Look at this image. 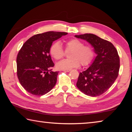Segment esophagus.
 I'll list each match as a JSON object with an SVG mask.
<instances>
[{
	"label": "esophagus",
	"instance_id": "obj_1",
	"mask_svg": "<svg viewBox=\"0 0 132 132\" xmlns=\"http://www.w3.org/2000/svg\"><path fill=\"white\" fill-rule=\"evenodd\" d=\"M64 71H66V72H69V71H70V70H64Z\"/></svg>",
	"mask_w": 132,
	"mask_h": 132
}]
</instances>
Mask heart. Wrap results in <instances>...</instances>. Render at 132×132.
I'll list each match as a JSON object with an SVG mask.
<instances>
[{
	"label": "heart",
	"instance_id": "heart-1",
	"mask_svg": "<svg viewBox=\"0 0 132 132\" xmlns=\"http://www.w3.org/2000/svg\"><path fill=\"white\" fill-rule=\"evenodd\" d=\"M66 52L71 51L69 55L70 57L58 62L56 68L59 70H70L77 68L80 63L82 66H87L91 63L95 55L93 47L90 45H84V42L78 39H71L65 43ZM50 53L56 60L62 59L65 54L61 44L59 41L55 42L50 49Z\"/></svg>",
	"mask_w": 132,
	"mask_h": 132
}]
</instances>
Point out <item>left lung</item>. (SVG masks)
Returning a JSON list of instances; mask_svg holds the SVG:
<instances>
[{"label": "left lung", "instance_id": "obj_1", "mask_svg": "<svg viewBox=\"0 0 132 132\" xmlns=\"http://www.w3.org/2000/svg\"><path fill=\"white\" fill-rule=\"evenodd\" d=\"M89 42L97 55L91 66L79 74L76 86L84 94L96 97L111 87L118 76L120 59L111 42L93 34L75 35Z\"/></svg>", "mask_w": 132, "mask_h": 132}]
</instances>
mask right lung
Masks as SVG:
<instances>
[{"label":"right lung","mask_w":132,"mask_h":132,"mask_svg":"<svg viewBox=\"0 0 132 132\" xmlns=\"http://www.w3.org/2000/svg\"><path fill=\"white\" fill-rule=\"evenodd\" d=\"M64 32L48 31L36 34L23 44L17 56V75L22 86L28 93L41 96L52 90L59 71H52L54 63L50 55L53 42Z\"/></svg>","instance_id":"add662e5"}]
</instances>
